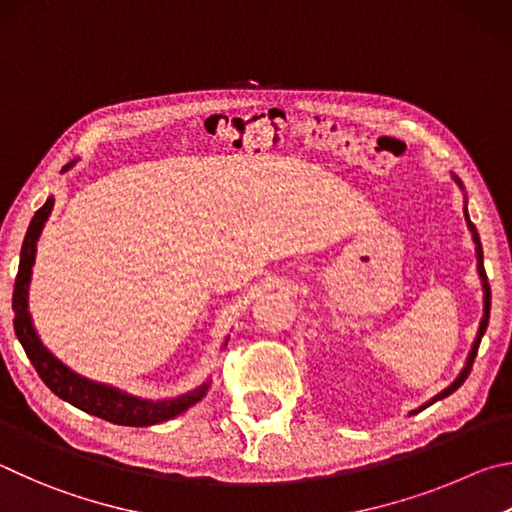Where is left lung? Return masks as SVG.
<instances>
[{"label":"left lung","mask_w":512,"mask_h":512,"mask_svg":"<svg viewBox=\"0 0 512 512\" xmlns=\"http://www.w3.org/2000/svg\"><path fill=\"white\" fill-rule=\"evenodd\" d=\"M452 179L456 184H459V188L461 191L465 193V188H463V184H461V179L456 177L454 173H452ZM465 197V195H463ZM463 215H465V222H468V229H470V233H472V242H474V254H477V274H479V279H481V290H483V315H481V321H479V328H477V337H474V342H472V348H470V353H468V357H465V364H463V369H461V373L456 375V380L450 384V387H445L441 393H436V396L432 398V400H427L425 405H420L418 409H414V411H409V416H414V414H418V411H423L425 407H429V405H434L436 400H443V398H447L450 396V393H454L456 389L461 387V384L465 382V378H468L470 375V369H472V362H474V357H477V351H479V344H481V337H483V333H486V328H488V319H490V285H488V276H486V270H483V249H481V240H479V233H477V227H474L472 224V220H470V215H468V197H465V206H463Z\"/></svg>","instance_id":"8db88e82"}]
</instances>
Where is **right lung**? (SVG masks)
Here are the masks:
<instances>
[{
  "instance_id": "add662e5",
  "label": "right lung",
  "mask_w": 512,
  "mask_h": 512,
  "mask_svg": "<svg viewBox=\"0 0 512 512\" xmlns=\"http://www.w3.org/2000/svg\"><path fill=\"white\" fill-rule=\"evenodd\" d=\"M76 161L78 159L69 161V164L62 168V173H67L69 168H74ZM51 211H53V197H47V202L35 211L29 229H26L22 251H20V270H17L15 290H13L15 335L20 339L24 353L29 355V360L35 366V371H38L42 382L47 384L58 398L69 402V405L78 407L80 411H85V414L110 420L114 425L148 427V425L166 423V420L184 414L186 409H191L195 402H200L206 396V391L211 389V378H206L200 387H195L186 393H179V396L159 398V400L143 398V396H134V393L125 391L121 387H116V384L87 378V375L74 371L71 366L58 360V357L42 344V339L33 326V319L29 312V285H31V274L35 265V251H38L40 233L44 229V224H47Z\"/></svg>"
}]
</instances>
